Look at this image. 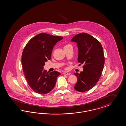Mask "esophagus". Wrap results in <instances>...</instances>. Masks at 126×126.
I'll return each instance as SVG.
<instances>
[{
    "mask_svg": "<svg viewBox=\"0 0 126 126\" xmlns=\"http://www.w3.org/2000/svg\"><path fill=\"white\" fill-rule=\"evenodd\" d=\"M63 74H64V75H70L71 74L69 73H68V72H64V73Z\"/></svg>",
    "mask_w": 126,
    "mask_h": 126,
    "instance_id": "obj_1",
    "label": "esophagus"
}]
</instances>
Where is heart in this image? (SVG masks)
Instances as JSON below:
<instances>
[{"instance_id":"heart-1","label":"heart","mask_w":126,"mask_h":126,"mask_svg":"<svg viewBox=\"0 0 126 126\" xmlns=\"http://www.w3.org/2000/svg\"><path fill=\"white\" fill-rule=\"evenodd\" d=\"M69 46V45H67V46H66L65 47H66V46Z\"/></svg>"}]
</instances>
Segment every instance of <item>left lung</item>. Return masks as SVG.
Here are the masks:
<instances>
[{"label": "left lung", "instance_id": "8db88e82", "mask_svg": "<svg viewBox=\"0 0 126 126\" xmlns=\"http://www.w3.org/2000/svg\"><path fill=\"white\" fill-rule=\"evenodd\" d=\"M78 47V62L83 64V71L74 73L78 81L74 88L79 92L89 91L98 82L105 63L103 48L100 42L88 33H80L72 38Z\"/></svg>", "mask_w": 126, "mask_h": 126}]
</instances>
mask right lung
<instances>
[{"label": "right lung", "instance_id": "1", "mask_svg": "<svg viewBox=\"0 0 126 126\" xmlns=\"http://www.w3.org/2000/svg\"><path fill=\"white\" fill-rule=\"evenodd\" d=\"M62 37L42 32L26 44L22 52L21 62L23 72L29 87L40 94L52 91L61 73L54 71L50 73L43 70L45 62L51 58L52 49Z\"/></svg>", "mask_w": 126, "mask_h": 126}]
</instances>
